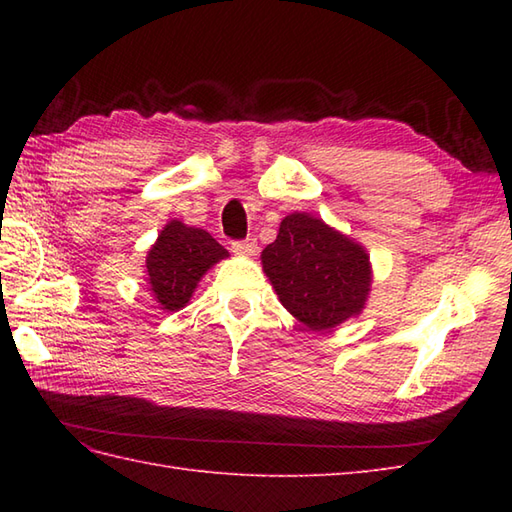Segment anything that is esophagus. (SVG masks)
Wrapping results in <instances>:
<instances>
[{
    "label": "esophagus",
    "instance_id": "1",
    "mask_svg": "<svg viewBox=\"0 0 512 512\" xmlns=\"http://www.w3.org/2000/svg\"><path fill=\"white\" fill-rule=\"evenodd\" d=\"M231 250L235 255H244V257H250V255H255L257 253V242L253 237H248V239H237V242H233L231 244Z\"/></svg>",
    "mask_w": 512,
    "mask_h": 512
}]
</instances>
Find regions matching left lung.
<instances>
[{"label":"left lung","mask_w":512,"mask_h":512,"mask_svg":"<svg viewBox=\"0 0 512 512\" xmlns=\"http://www.w3.org/2000/svg\"><path fill=\"white\" fill-rule=\"evenodd\" d=\"M262 264L284 308L319 332L361 312L372 284L365 250L308 213L281 222Z\"/></svg>","instance_id":"obj_1"}]
</instances>
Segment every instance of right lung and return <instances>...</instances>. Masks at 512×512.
Listing matches in <instances>:
<instances>
[{"instance_id":"right-lung-1","label":"right lung","mask_w":512,"mask_h":512,"mask_svg":"<svg viewBox=\"0 0 512 512\" xmlns=\"http://www.w3.org/2000/svg\"><path fill=\"white\" fill-rule=\"evenodd\" d=\"M228 250L202 231L171 220L147 255V281L162 310L176 312L187 306L200 277Z\"/></svg>"}]
</instances>
